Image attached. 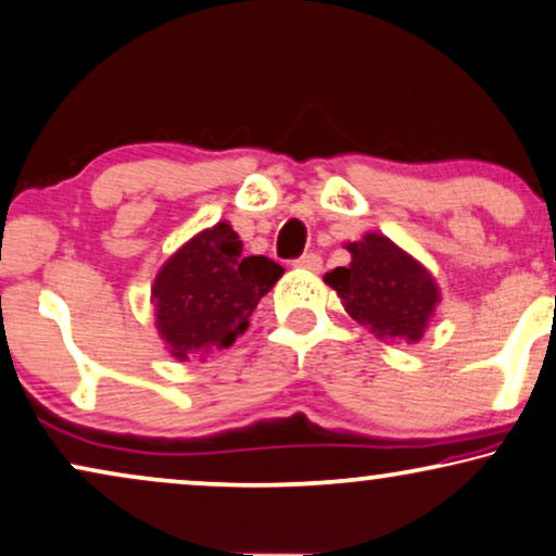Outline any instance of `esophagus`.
<instances>
[{"label":"esophagus","instance_id":"34e87169","mask_svg":"<svg viewBox=\"0 0 556 556\" xmlns=\"http://www.w3.org/2000/svg\"><path fill=\"white\" fill-rule=\"evenodd\" d=\"M294 266L307 271H320L323 269V258L318 254H302L300 258H294Z\"/></svg>","mask_w":556,"mask_h":556}]
</instances>
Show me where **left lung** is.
<instances>
[{"label": "left lung", "instance_id": "obj_1", "mask_svg": "<svg viewBox=\"0 0 556 556\" xmlns=\"http://www.w3.org/2000/svg\"><path fill=\"white\" fill-rule=\"evenodd\" d=\"M349 266L328 271L326 285L339 292L346 313L377 339L418 343L439 305L435 279L424 264L382 233L346 245Z\"/></svg>", "mask_w": 556, "mask_h": 556}]
</instances>
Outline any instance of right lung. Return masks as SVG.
Masks as SVG:
<instances>
[{"label":"right lung","instance_id":"obj_1","mask_svg":"<svg viewBox=\"0 0 556 556\" xmlns=\"http://www.w3.org/2000/svg\"><path fill=\"white\" fill-rule=\"evenodd\" d=\"M282 274L271 258L243 256V243L230 223L189 238L161 266L151 290L156 328L168 354L189 362L228 349Z\"/></svg>","mask_w":556,"mask_h":556}]
</instances>
